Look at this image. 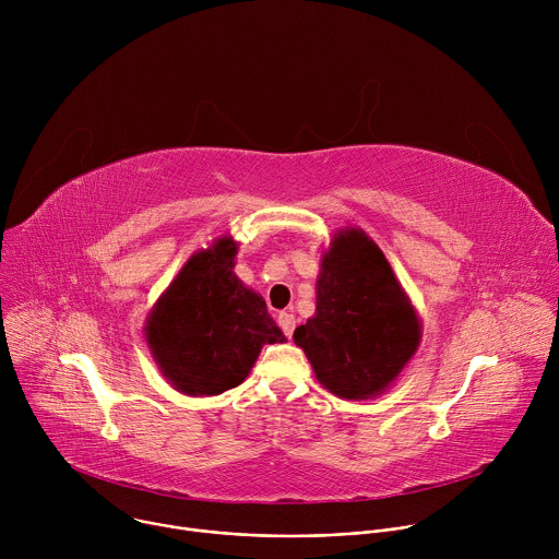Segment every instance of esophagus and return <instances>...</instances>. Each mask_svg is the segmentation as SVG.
Segmentation results:
<instances>
[{"label": "esophagus", "instance_id": "34e87169", "mask_svg": "<svg viewBox=\"0 0 559 559\" xmlns=\"http://www.w3.org/2000/svg\"><path fill=\"white\" fill-rule=\"evenodd\" d=\"M278 325H281V330H283V334H285L287 338H292L294 328H296V318H294V313H289V311H281V313H278Z\"/></svg>", "mask_w": 559, "mask_h": 559}]
</instances>
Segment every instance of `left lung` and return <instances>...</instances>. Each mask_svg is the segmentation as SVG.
<instances>
[{
	"label": "left lung",
	"mask_w": 559,
	"mask_h": 559,
	"mask_svg": "<svg viewBox=\"0 0 559 559\" xmlns=\"http://www.w3.org/2000/svg\"><path fill=\"white\" fill-rule=\"evenodd\" d=\"M420 338L418 311L373 238L360 227L338 229L316 278V313L294 332L318 382L345 401L376 397Z\"/></svg>",
	"instance_id": "obj_1"
}]
</instances>
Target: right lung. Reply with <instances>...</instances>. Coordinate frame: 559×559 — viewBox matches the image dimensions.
I'll return each instance as SVG.
<instances>
[{
  "label": "right lung",
  "mask_w": 559,
  "mask_h": 559,
  "mask_svg": "<svg viewBox=\"0 0 559 559\" xmlns=\"http://www.w3.org/2000/svg\"><path fill=\"white\" fill-rule=\"evenodd\" d=\"M236 241L221 236L194 252L145 318V343L164 378L186 395L241 384L263 345L287 338L261 294L234 274Z\"/></svg>",
  "instance_id": "right-lung-1"
}]
</instances>
